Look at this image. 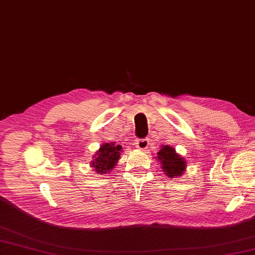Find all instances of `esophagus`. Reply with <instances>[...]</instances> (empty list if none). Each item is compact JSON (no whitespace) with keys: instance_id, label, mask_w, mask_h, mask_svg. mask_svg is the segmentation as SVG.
I'll list each match as a JSON object with an SVG mask.
<instances>
[{"instance_id":"34e87169","label":"esophagus","mask_w":255,"mask_h":255,"mask_svg":"<svg viewBox=\"0 0 255 255\" xmlns=\"http://www.w3.org/2000/svg\"><path fill=\"white\" fill-rule=\"evenodd\" d=\"M150 144V140L149 139H139L136 141V147L139 150H145L148 149V145Z\"/></svg>"}]
</instances>
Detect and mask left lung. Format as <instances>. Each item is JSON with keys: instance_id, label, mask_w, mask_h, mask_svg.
I'll return each instance as SVG.
<instances>
[{"instance_id": "left-lung-1", "label": "left lung", "mask_w": 255, "mask_h": 255, "mask_svg": "<svg viewBox=\"0 0 255 255\" xmlns=\"http://www.w3.org/2000/svg\"><path fill=\"white\" fill-rule=\"evenodd\" d=\"M156 160L161 163L165 174L173 178L182 175L186 169V161L176 153L175 149L170 145H162L158 152Z\"/></svg>"}]
</instances>
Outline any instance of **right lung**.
Instances as JSON below:
<instances>
[{
    "mask_svg": "<svg viewBox=\"0 0 255 255\" xmlns=\"http://www.w3.org/2000/svg\"><path fill=\"white\" fill-rule=\"evenodd\" d=\"M122 149V145L115 144V142L102 144L99 151H96V154L93 155V161L91 162L92 167H94L97 174H106L114 169L121 158Z\"/></svg>",
    "mask_w": 255,
    "mask_h": 255,
    "instance_id": "obj_1",
    "label": "right lung"
}]
</instances>
